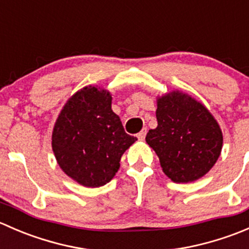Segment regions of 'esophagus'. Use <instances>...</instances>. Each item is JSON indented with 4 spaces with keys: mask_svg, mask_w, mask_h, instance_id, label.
Wrapping results in <instances>:
<instances>
[{
    "mask_svg": "<svg viewBox=\"0 0 249 249\" xmlns=\"http://www.w3.org/2000/svg\"><path fill=\"white\" fill-rule=\"evenodd\" d=\"M145 135H147V129L141 130L139 134H137V139H139L140 141H143L145 139Z\"/></svg>",
    "mask_w": 249,
    "mask_h": 249,
    "instance_id": "1",
    "label": "esophagus"
}]
</instances>
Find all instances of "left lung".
Masks as SVG:
<instances>
[{
	"label": "left lung",
	"mask_w": 249,
	"mask_h": 249,
	"mask_svg": "<svg viewBox=\"0 0 249 249\" xmlns=\"http://www.w3.org/2000/svg\"><path fill=\"white\" fill-rule=\"evenodd\" d=\"M158 126L145 142L154 149L165 175L175 183L203 177L223 147L219 124L200 101L179 90L157 97Z\"/></svg>",
	"instance_id": "left-lung-1"
}]
</instances>
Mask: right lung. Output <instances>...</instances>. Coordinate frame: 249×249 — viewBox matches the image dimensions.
Returning a JSON list of instances; mask_svg holds the SVG:
<instances>
[{"mask_svg": "<svg viewBox=\"0 0 249 249\" xmlns=\"http://www.w3.org/2000/svg\"><path fill=\"white\" fill-rule=\"evenodd\" d=\"M136 141L112 110L108 90L88 85L62 107L53 129L52 148L70 178L83 187L97 188L114 177L122 155Z\"/></svg>", "mask_w": 249, "mask_h": 249, "instance_id": "obj_1", "label": "right lung"}]
</instances>
